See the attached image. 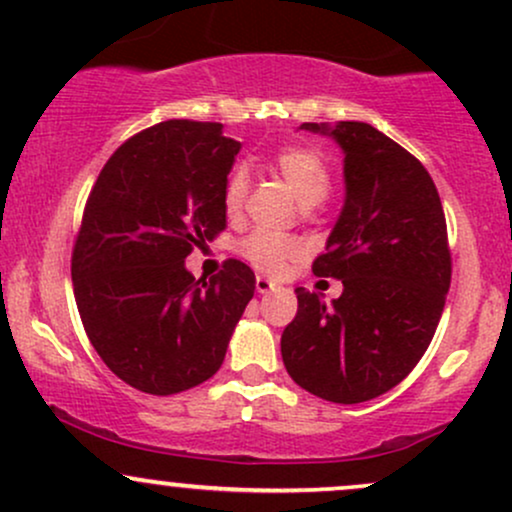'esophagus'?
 Segmentation results:
<instances>
[{"label":"esophagus","mask_w":512,"mask_h":512,"mask_svg":"<svg viewBox=\"0 0 512 512\" xmlns=\"http://www.w3.org/2000/svg\"><path fill=\"white\" fill-rule=\"evenodd\" d=\"M255 289H257V293H269V291L276 289V284L272 279H267V276H257Z\"/></svg>","instance_id":"34e87169"}]
</instances>
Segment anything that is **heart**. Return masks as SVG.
Masks as SVG:
<instances>
[{
    "label": "heart",
    "mask_w": 512,
    "mask_h": 512,
    "mask_svg": "<svg viewBox=\"0 0 512 512\" xmlns=\"http://www.w3.org/2000/svg\"><path fill=\"white\" fill-rule=\"evenodd\" d=\"M274 170L286 180L291 192L303 207H317L330 195V170L320 154L305 146H286L274 156ZM245 197H248V173L233 170L223 190V211L228 219H236L243 211ZM240 257L252 264L257 272L276 276L286 269V264L301 255V245L293 238L274 236V233L255 231L248 238L240 240Z\"/></svg>",
    "instance_id": "obj_1"
}]
</instances>
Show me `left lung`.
<instances>
[{
  "label": "left lung",
  "instance_id": "obj_1",
  "mask_svg": "<svg viewBox=\"0 0 512 512\" xmlns=\"http://www.w3.org/2000/svg\"><path fill=\"white\" fill-rule=\"evenodd\" d=\"M344 151V207L313 262L344 284L325 305L296 289L281 334L289 375L310 395L358 404L385 395L426 354L450 289L443 204L428 170L366 122H303Z\"/></svg>",
  "mask_w": 512,
  "mask_h": 512
}]
</instances>
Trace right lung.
Returning <instances> with one entry per match:
<instances>
[{
	"mask_svg": "<svg viewBox=\"0 0 512 512\" xmlns=\"http://www.w3.org/2000/svg\"><path fill=\"white\" fill-rule=\"evenodd\" d=\"M238 151L219 122H158L108 158L88 195L72 252L76 308L105 366L146 395L209 380L255 293L240 260L209 281L185 267L226 228Z\"/></svg>",
	"mask_w": 512,
	"mask_h": 512,
	"instance_id": "right-lung-1",
	"label": "right lung"
}]
</instances>
